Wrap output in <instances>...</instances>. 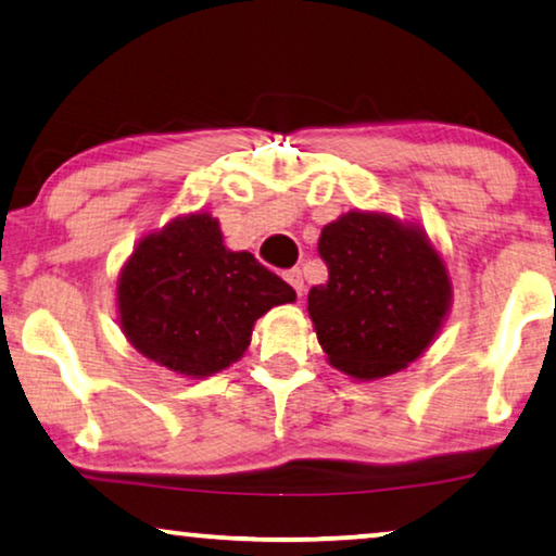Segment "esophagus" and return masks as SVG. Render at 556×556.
<instances>
[{
    "instance_id": "34e87169",
    "label": "esophagus",
    "mask_w": 556,
    "mask_h": 556,
    "mask_svg": "<svg viewBox=\"0 0 556 556\" xmlns=\"http://www.w3.org/2000/svg\"><path fill=\"white\" fill-rule=\"evenodd\" d=\"M285 279L289 281V285H292L294 292L302 296V292H304V279H302V271H300V269H289V271H285Z\"/></svg>"
}]
</instances>
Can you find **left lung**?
Instances as JSON below:
<instances>
[{"mask_svg":"<svg viewBox=\"0 0 556 556\" xmlns=\"http://www.w3.org/2000/svg\"><path fill=\"white\" fill-rule=\"evenodd\" d=\"M327 285L307 312L332 367L378 380L408 367L441 332L451 309L443 256L418 224L380 211H348L319 233Z\"/></svg>","mask_w":556,"mask_h":556,"instance_id":"1","label":"left lung"}]
</instances>
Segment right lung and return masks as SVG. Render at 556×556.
<instances>
[{
    "label": "right lung",
    "instance_id": "1",
    "mask_svg": "<svg viewBox=\"0 0 556 556\" xmlns=\"http://www.w3.org/2000/svg\"><path fill=\"white\" fill-rule=\"evenodd\" d=\"M294 289L249 252L224 247L206 211L146 233L118 277V323L140 355L208 378L247 353L254 323Z\"/></svg>",
    "mask_w": 556,
    "mask_h": 556
}]
</instances>
